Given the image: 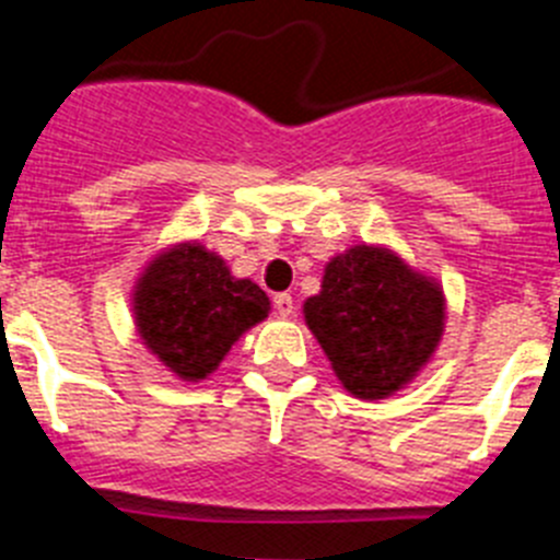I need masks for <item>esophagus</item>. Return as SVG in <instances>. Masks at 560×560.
Masks as SVG:
<instances>
[{
	"label": "esophagus",
	"instance_id": "esophagus-1",
	"mask_svg": "<svg viewBox=\"0 0 560 560\" xmlns=\"http://www.w3.org/2000/svg\"><path fill=\"white\" fill-rule=\"evenodd\" d=\"M275 311H277V316H283V319L294 316V296H291V294H275Z\"/></svg>",
	"mask_w": 560,
	"mask_h": 560
}]
</instances>
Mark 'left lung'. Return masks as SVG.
Here are the masks:
<instances>
[{
  "mask_svg": "<svg viewBox=\"0 0 560 560\" xmlns=\"http://www.w3.org/2000/svg\"><path fill=\"white\" fill-rule=\"evenodd\" d=\"M341 387L361 400L404 389L438 350L446 296L384 246H350L330 257L323 291L303 305Z\"/></svg>",
  "mask_w": 560,
  "mask_h": 560,
  "instance_id": "left-lung-1",
  "label": "left lung"
}]
</instances>
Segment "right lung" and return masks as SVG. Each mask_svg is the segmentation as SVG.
<instances>
[{
	"label": "right lung",
	"mask_w": 560,
	"mask_h": 560,
	"mask_svg": "<svg viewBox=\"0 0 560 560\" xmlns=\"http://www.w3.org/2000/svg\"><path fill=\"white\" fill-rule=\"evenodd\" d=\"M142 345L182 381H201L271 303L252 280L232 277L224 257L185 241L153 257L131 294Z\"/></svg>",
	"instance_id": "right-lung-1"
}]
</instances>
